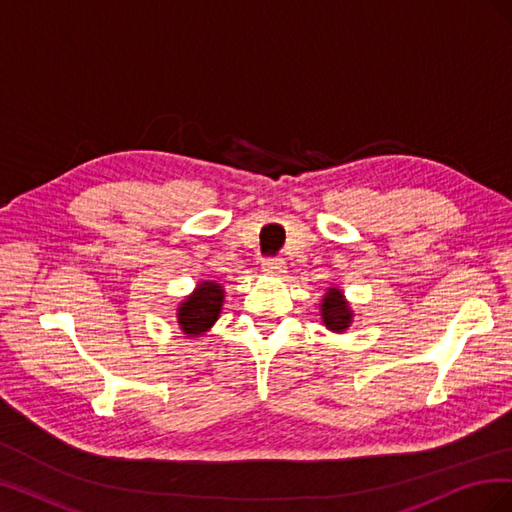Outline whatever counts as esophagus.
Segmentation results:
<instances>
[{"instance_id": "obj_1", "label": "esophagus", "mask_w": 512, "mask_h": 512, "mask_svg": "<svg viewBox=\"0 0 512 512\" xmlns=\"http://www.w3.org/2000/svg\"><path fill=\"white\" fill-rule=\"evenodd\" d=\"M262 267H265V271L275 273V275H282V273H286V262H284V258H277V256L262 260Z\"/></svg>"}]
</instances>
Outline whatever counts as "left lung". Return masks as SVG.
Here are the masks:
<instances>
[{
    "label": "left lung",
    "instance_id": "8db88e82",
    "mask_svg": "<svg viewBox=\"0 0 512 512\" xmlns=\"http://www.w3.org/2000/svg\"><path fill=\"white\" fill-rule=\"evenodd\" d=\"M322 320L335 333L350 327L352 314H350V307L346 305V301L342 297V290L329 288L327 297L322 299Z\"/></svg>",
    "mask_w": 512,
    "mask_h": 512
}]
</instances>
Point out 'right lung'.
<instances>
[{"label": "right lung", "mask_w": 512, "mask_h": 512, "mask_svg": "<svg viewBox=\"0 0 512 512\" xmlns=\"http://www.w3.org/2000/svg\"><path fill=\"white\" fill-rule=\"evenodd\" d=\"M224 303V292L220 284L203 282L192 297L185 299L179 307V324L183 333L200 335L205 333L211 324L218 320L220 309Z\"/></svg>", "instance_id": "1"}]
</instances>
